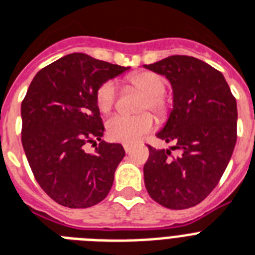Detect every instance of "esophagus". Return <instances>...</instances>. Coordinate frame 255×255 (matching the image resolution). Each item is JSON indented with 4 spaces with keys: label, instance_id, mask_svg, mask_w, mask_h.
Masks as SVG:
<instances>
[{
    "label": "esophagus",
    "instance_id": "1",
    "mask_svg": "<svg viewBox=\"0 0 255 255\" xmlns=\"http://www.w3.org/2000/svg\"><path fill=\"white\" fill-rule=\"evenodd\" d=\"M123 148L127 153H129V152L132 151V145H129V144H123Z\"/></svg>",
    "mask_w": 255,
    "mask_h": 255
}]
</instances>
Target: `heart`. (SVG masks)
Here are the masks:
<instances>
[{"label": "heart", "instance_id": "b5f03b06", "mask_svg": "<svg viewBox=\"0 0 255 255\" xmlns=\"http://www.w3.org/2000/svg\"><path fill=\"white\" fill-rule=\"evenodd\" d=\"M129 86L144 92L140 102V110H152L159 118H165L169 112V102L164 95L167 82L153 71H136L127 77ZM118 98V90L114 82L108 81L96 91V106L102 112H110ZM155 119L149 112L139 115H115L107 122V135L114 141L132 144L152 131Z\"/></svg>", "mask_w": 255, "mask_h": 255}]
</instances>
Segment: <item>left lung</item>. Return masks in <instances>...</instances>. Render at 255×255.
Returning a JSON list of instances; mask_svg holds the SVG:
<instances>
[{"instance_id": "left-lung-1", "label": "left lung", "mask_w": 255, "mask_h": 255, "mask_svg": "<svg viewBox=\"0 0 255 255\" xmlns=\"http://www.w3.org/2000/svg\"><path fill=\"white\" fill-rule=\"evenodd\" d=\"M173 90V110L157 137L172 149L149 148L144 165L148 193L169 209L197 205L216 188L237 141V102L218 70L188 55H172L152 65Z\"/></svg>"}]
</instances>
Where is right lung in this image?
Here are the masks:
<instances>
[{"mask_svg": "<svg viewBox=\"0 0 255 255\" xmlns=\"http://www.w3.org/2000/svg\"><path fill=\"white\" fill-rule=\"evenodd\" d=\"M129 67L82 53L50 63L22 100V145L42 189L67 208H88L106 198L126 152L102 140L104 126L96 91ZM99 141L95 154L84 144Z\"/></svg>", "mask_w": 255, "mask_h": 255, "instance_id": "add662e5", "label": "right lung"}]
</instances>
